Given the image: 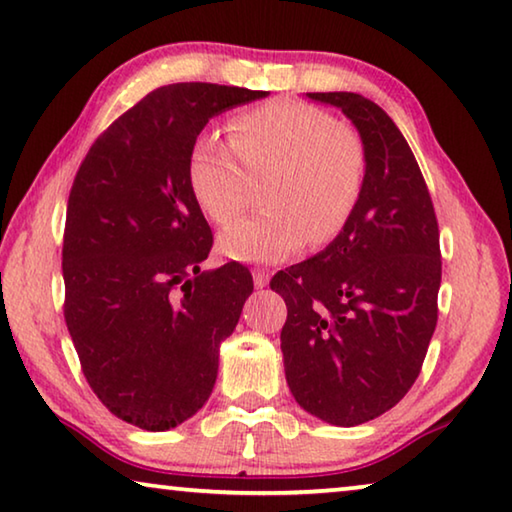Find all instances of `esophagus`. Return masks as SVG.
I'll return each instance as SVG.
<instances>
[{
	"label": "esophagus",
	"instance_id": "obj_1",
	"mask_svg": "<svg viewBox=\"0 0 512 512\" xmlns=\"http://www.w3.org/2000/svg\"><path fill=\"white\" fill-rule=\"evenodd\" d=\"M251 276H254V286L256 288H265L267 283H270V274H267L265 270H254V272H251Z\"/></svg>",
	"mask_w": 512,
	"mask_h": 512
}]
</instances>
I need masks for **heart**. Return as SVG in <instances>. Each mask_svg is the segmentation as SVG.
I'll list each match as a JSON object with an SVG mask.
<instances>
[{"mask_svg":"<svg viewBox=\"0 0 512 512\" xmlns=\"http://www.w3.org/2000/svg\"><path fill=\"white\" fill-rule=\"evenodd\" d=\"M270 177V208L229 226L220 251L240 263H279L308 240L326 245L345 229L365 186V147L322 108L276 99L229 122V142L206 131L192 142L188 183L215 224L242 213L249 179Z\"/></svg>","mask_w":512,"mask_h":512,"instance_id":"obj_1","label":"heart"}]
</instances>
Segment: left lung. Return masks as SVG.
I'll list each match as a JSON object with an SVG mask.
<instances>
[{
	"mask_svg": "<svg viewBox=\"0 0 512 512\" xmlns=\"http://www.w3.org/2000/svg\"><path fill=\"white\" fill-rule=\"evenodd\" d=\"M335 106L365 147V186L320 254L272 279L288 306L281 331L297 404L358 426L404 399L438 322L440 231L413 152L390 115L356 92H306Z\"/></svg>",
	"mask_w": 512,
	"mask_h": 512,
	"instance_id": "left-lung-1",
	"label": "left lung"
}]
</instances>
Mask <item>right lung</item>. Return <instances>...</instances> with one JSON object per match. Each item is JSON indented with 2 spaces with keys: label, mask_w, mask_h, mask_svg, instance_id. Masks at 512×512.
Segmentation results:
<instances>
[{
  "label": "right lung",
  "mask_w": 512,
  "mask_h": 512,
  "mask_svg": "<svg viewBox=\"0 0 512 512\" xmlns=\"http://www.w3.org/2000/svg\"><path fill=\"white\" fill-rule=\"evenodd\" d=\"M267 95L156 88L95 140L74 177L65 324L92 392L138 429L170 431L206 404L222 340L254 290L240 263L201 272L213 233L190 190L188 154L208 120Z\"/></svg>",
  "instance_id": "right-lung-1"
}]
</instances>
